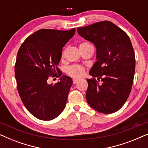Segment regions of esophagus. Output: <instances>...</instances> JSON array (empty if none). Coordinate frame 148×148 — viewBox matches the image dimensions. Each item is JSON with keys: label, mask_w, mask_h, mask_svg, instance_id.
Here are the masks:
<instances>
[{"label": "esophagus", "mask_w": 148, "mask_h": 148, "mask_svg": "<svg viewBox=\"0 0 148 148\" xmlns=\"http://www.w3.org/2000/svg\"><path fill=\"white\" fill-rule=\"evenodd\" d=\"M78 82H79V80L77 79H73V83L74 84H77V83Z\"/></svg>", "instance_id": "1"}]
</instances>
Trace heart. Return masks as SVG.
<instances>
[{
    "label": "heart",
    "mask_w": 148,
    "mask_h": 148,
    "mask_svg": "<svg viewBox=\"0 0 148 148\" xmlns=\"http://www.w3.org/2000/svg\"><path fill=\"white\" fill-rule=\"evenodd\" d=\"M92 45L88 42H83L79 44V49L85 48ZM85 68L83 66L79 65V64H74V65L69 66L66 69V73L69 75L74 78H80L84 75L85 74Z\"/></svg>",
    "instance_id": "b5f03b06"
}]
</instances>
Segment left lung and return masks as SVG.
Wrapping results in <instances>:
<instances>
[{"mask_svg": "<svg viewBox=\"0 0 148 148\" xmlns=\"http://www.w3.org/2000/svg\"><path fill=\"white\" fill-rule=\"evenodd\" d=\"M77 32L97 49V61L90 71L93 78L87 79L88 103L104 114L116 112L128 98L134 78L135 57L130 38L109 21L78 27Z\"/></svg>", "mask_w": 148, "mask_h": 148, "instance_id": "obj_1", "label": "left lung"}]
</instances>
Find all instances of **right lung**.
I'll list each match as a JSON object with an SVG mask.
<instances>
[{
  "instance_id": "1",
  "label": "right lung",
  "mask_w": 148,
  "mask_h": 148,
  "mask_svg": "<svg viewBox=\"0 0 148 148\" xmlns=\"http://www.w3.org/2000/svg\"><path fill=\"white\" fill-rule=\"evenodd\" d=\"M75 32V28L42 29L26 38L18 50L15 65L18 92L27 110L40 120L55 119L66 106L72 79L56 72H60L57 66L62 48ZM50 76H60V82L49 84Z\"/></svg>"
}]
</instances>
